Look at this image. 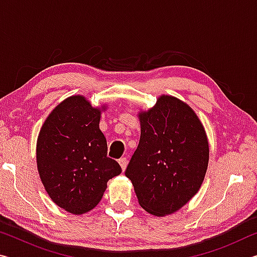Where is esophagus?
I'll return each instance as SVG.
<instances>
[{
    "label": "esophagus",
    "mask_w": 257,
    "mask_h": 257,
    "mask_svg": "<svg viewBox=\"0 0 257 257\" xmlns=\"http://www.w3.org/2000/svg\"><path fill=\"white\" fill-rule=\"evenodd\" d=\"M119 164H120L121 169H122V171H124L125 168H127V164H128L127 158H121V159L119 160Z\"/></svg>",
    "instance_id": "obj_1"
}]
</instances>
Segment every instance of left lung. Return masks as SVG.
<instances>
[{"mask_svg": "<svg viewBox=\"0 0 257 257\" xmlns=\"http://www.w3.org/2000/svg\"><path fill=\"white\" fill-rule=\"evenodd\" d=\"M141 139L125 170L146 212L172 214L201 188L207 170L208 141L188 104L161 95L153 107L139 111Z\"/></svg>", "mask_w": 257, "mask_h": 257, "instance_id": "obj_1", "label": "left lung"}]
</instances>
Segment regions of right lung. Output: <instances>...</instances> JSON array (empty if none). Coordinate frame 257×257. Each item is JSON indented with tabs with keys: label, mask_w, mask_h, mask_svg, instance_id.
Returning <instances> with one entry per match:
<instances>
[{
	"label": "right lung",
	"mask_w": 257,
	"mask_h": 257,
	"mask_svg": "<svg viewBox=\"0 0 257 257\" xmlns=\"http://www.w3.org/2000/svg\"><path fill=\"white\" fill-rule=\"evenodd\" d=\"M106 104L93 106L82 95L59 103L38 134L36 162L42 184L56 205L84 214L97 205L107 181L121 168L107 158L106 138L99 120Z\"/></svg>",
	"instance_id": "add662e5"
}]
</instances>
